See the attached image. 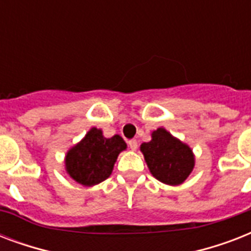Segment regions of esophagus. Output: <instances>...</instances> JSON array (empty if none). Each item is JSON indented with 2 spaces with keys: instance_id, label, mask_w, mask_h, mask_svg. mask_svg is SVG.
<instances>
[{
  "instance_id": "obj_1",
  "label": "esophagus",
  "mask_w": 251,
  "mask_h": 251,
  "mask_svg": "<svg viewBox=\"0 0 251 251\" xmlns=\"http://www.w3.org/2000/svg\"><path fill=\"white\" fill-rule=\"evenodd\" d=\"M129 147L131 151H135L138 149V142L137 139H130L129 141Z\"/></svg>"
}]
</instances>
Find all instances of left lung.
Masks as SVG:
<instances>
[{
  "label": "left lung",
  "instance_id": "left-lung-1",
  "mask_svg": "<svg viewBox=\"0 0 251 251\" xmlns=\"http://www.w3.org/2000/svg\"><path fill=\"white\" fill-rule=\"evenodd\" d=\"M141 151L153 177L168 185L182 183L194 167V156L189 146L161 127L153 131L151 141L141 146Z\"/></svg>",
  "mask_w": 251,
  "mask_h": 251
}]
</instances>
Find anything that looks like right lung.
Wrapping results in <instances>:
<instances>
[{
  "mask_svg": "<svg viewBox=\"0 0 251 251\" xmlns=\"http://www.w3.org/2000/svg\"><path fill=\"white\" fill-rule=\"evenodd\" d=\"M126 149L120 135L102 137L101 130L92 127L84 139L66 155V171L72 178L84 186H92L112 173L118 153Z\"/></svg>",
  "mask_w": 251,
  "mask_h": 251,
  "instance_id": "add662e5",
  "label": "right lung"
}]
</instances>
